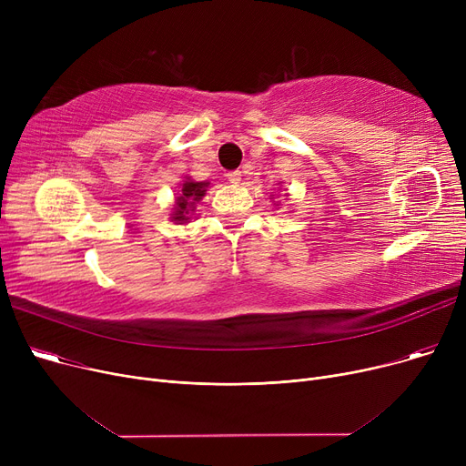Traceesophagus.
Returning <instances> with one entry per match:
<instances>
[{
  "label": "esophagus",
  "instance_id": "1",
  "mask_svg": "<svg viewBox=\"0 0 466 466\" xmlns=\"http://www.w3.org/2000/svg\"><path fill=\"white\" fill-rule=\"evenodd\" d=\"M227 179H228L230 183H239V181H241V171H239V169L228 171V174H227Z\"/></svg>",
  "mask_w": 466,
  "mask_h": 466
}]
</instances>
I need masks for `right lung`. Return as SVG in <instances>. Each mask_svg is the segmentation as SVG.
Returning a JSON list of instances; mask_svg holds the SVG:
<instances>
[{"label": "right lung", "instance_id": "add662e5", "mask_svg": "<svg viewBox=\"0 0 466 466\" xmlns=\"http://www.w3.org/2000/svg\"><path fill=\"white\" fill-rule=\"evenodd\" d=\"M206 187L208 183H194V181L183 183L181 196H177V208L174 213L176 220H187L185 213H188V208L194 206V202L202 200V196L206 194Z\"/></svg>", "mask_w": 466, "mask_h": 466}]
</instances>
